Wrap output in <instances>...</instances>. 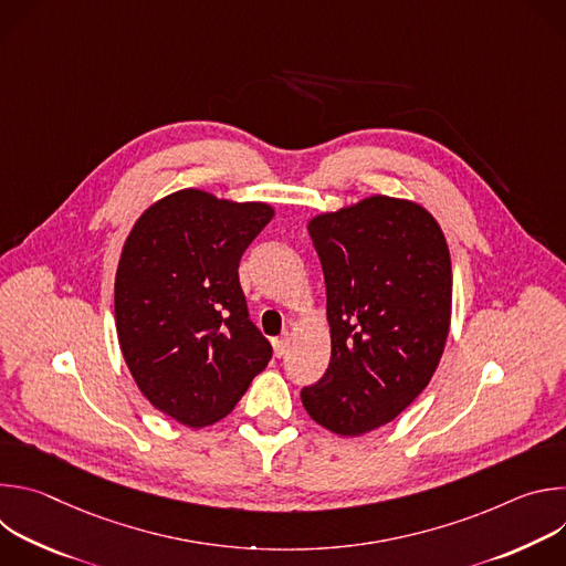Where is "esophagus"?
I'll return each instance as SVG.
<instances>
[{
    "instance_id": "obj_1",
    "label": "esophagus",
    "mask_w": 566,
    "mask_h": 566,
    "mask_svg": "<svg viewBox=\"0 0 566 566\" xmlns=\"http://www.w3.org/2000/svg\"><path fill=\"white\" fill-rule=\"evenodd\" d=\"M286 349H289V338H286V336H282V338H275V340H273L275 358H282V356L286 354Z\"/></svg>"
}]
</instances>
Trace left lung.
<instances>
[{
  "label": "left lung",
  "instance_id": "obj_1",
  "mask_svg": "<svg viewBox=\"0 0 566 566\" xmlns=\"http://www.w3.org/2000/svg\"><path fill=\"white\" fill-rule=\"evenodd\" d=\"M308 234L327 284L332 360L302 387V406L322 428L358 437L428 387L450 329V253L428 210L389 197L319 214Z\"/></svg>",
  "mask_w": 566,
  "mask_h": 566
}]
</instances>
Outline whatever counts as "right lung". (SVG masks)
<instances>
[{"instance_id": "1", "label": "right lung", "mask_w": 566, "mask_h": 566, "mask_svg": "<svg viewBox=\"0 0 566 566\" xmlns=\"http://www.w3.org/2000/svg\"><path fill=\"white\" fill-rule=\"evenodd\" d=\"M271 219L266 203L181 190L147 208L125 241L118 343L145 398L184 426L226 417L273 356L237 273Z\"/></svg>"}]
</instances>
